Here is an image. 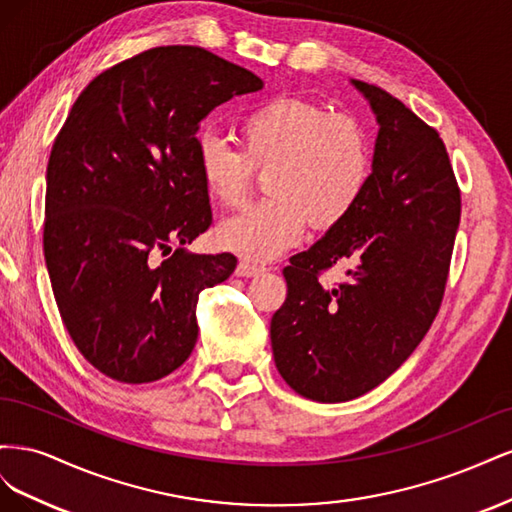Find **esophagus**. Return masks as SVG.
Wrapping results in <instances>:
<instances>
[{
    "mask_svg": "<svg viewBox=\"0 0 512 512\" xmlns=\"http://www.w3.org/2000/svg\"><path fill=\"white\" fill-rule=\"evenodd\" d=\"M262 271H265V267H258V265H254V262H247V260H241L239 265H237V275L239 277H256V275H260Z\"/></svg>",
    "mask_w": 512,
    "mask_h": 512,
    "instance_id": "obj_1",
    "label": "esophagus"
}]
</instances>
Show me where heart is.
I'll list each match as a JSON object with an SVG mask.
<instances>
[{
	"label": "heart",
	"instance_id": "heart-1",
	"mask_svg": "<svg viewBox=\"0 0 512 512\" xmlns=\"http://www.w3.org/2000/svg\"><path fill=\"white\" fill-rule=\"evenodd\" d=\"M241 151L215 136L196 143L198 175L215 205L245 203L254 173H267V200L218 228V241L241 258L273 260L312 224L331 230L359 205L374 175V141L363 123L294 96L256 106L239 126Z\"/></svg>",
	"mask_w": 512,
	"mask_h": 512
}]
</instances>
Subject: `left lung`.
I'll use <instances>...</instances> for the list:
<instances>
[{"label": "left lung", "instance_id": "1", "mask_svg": "<svg viewBox=\"0 0 512 512\" xmlns=\"http://www.w3.org/2000/svg\"><path fill=\"white\" fill-rule=\"evenodd\" d=\"M378 121L374 175L348 218L284 269L273 359L299 395L339 404L397 371L436 318L461 215L440 134L376 85L350 81ZM337 261L342 285L317 282Z\"/></svg>", "mask_w": 512, "mask_h": 512}]
</instances>
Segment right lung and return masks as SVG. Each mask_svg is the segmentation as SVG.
Here are the masks:
<instances>
[{
  "mask_svg": "<svg viewBox=\"0 0 512 512\" xmlns=\"http://www.w3.org/2000/svg\"><path fill=\"white\" fill-rule=\"evenodd\" d=\"M262 85L200 46H158L76 98L46 166L44 260L72 342L104 376L153 382L192 354L198 294L237 267L183 247L213 220L196 132ZM156 251L171 256L156 263Z\"/></svg>",
  "mask_w": 512,
  "mask_h": 512,
  "instance_id": "add662e5",
  "label": "right lung"
}]
</instances>
